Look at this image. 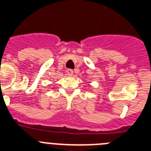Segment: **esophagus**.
Returning <instances> with one entry per match:
<instances>
[{"instance_id": "1", "label": "esophagus", "mask_w": 151, "mask_h": 151, "mask_svg": "<svg viewBox=\"0 0 151 151\" xmlns=\"http://www.w3.org/2000/svg\"><path fill=\"white\" fill-rule=\"evenodd\" d=\"M67 75L70 76V77H71V76H73V70L68 69V70H67Z\"/></svg>"}]
</instances>
